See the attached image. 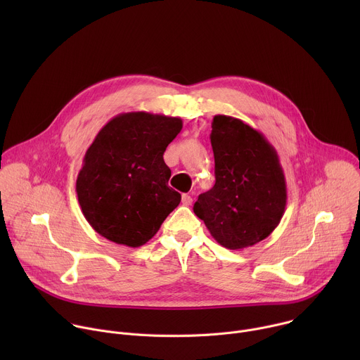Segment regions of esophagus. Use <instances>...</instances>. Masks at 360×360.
Instances as JSON below:
<instances>
[{
	"label": "esophagus",
	"mask_w": 360,
	"mask_h": 360,
	"mask_svg": "<svg viewBox=\"0 0 360 360\" xmlns=\"http://www.w3.org/2000/svg\"><path fill=\"white\" fill-rule=\"evenodd\" d=\"M192 203V198L189 195H182V205H185V207H189V205Z\"/></svg>",
	"instance_id": "esophagus-1"
}]
</instances>
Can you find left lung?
<instances>
[{
  "label": "left lung",
  "instance_id": "8db88e82",
  "mask_svg": "<svg viewBox=\"0 0 360 360\" xmlns=\"http://www.w3.org/2000/svg\"><path fill=\"white\" fill-rule=\"evenodd\" d=\"M211 143L215 185L200 193L195 215L226 249H243L268 238L286 208V181L276 149L243 121L215 115Z\"/></svg>",
  "mask_w": 360,
  "mask_h": 360
}]
</instances>
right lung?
Listing matches in <instances>:
<instances>
[{"label": "right lung", "mask_w": 360, "mask_h": 360, "mask_svg": "<svg viewBox=\"0 0 360 360\" xmlns=\"http://www.w3.org/2000/svg\"><path fill=\"white\" fill-rule=\"evenodd\" d=\"M182 120L145 111L108 121L85 152L77 176L81 211L95 232L118 245L138 248L155 235L178 207L168 186L167 146Z\"/></svg>", "instance_id": "add662e5"}]
</instances>
